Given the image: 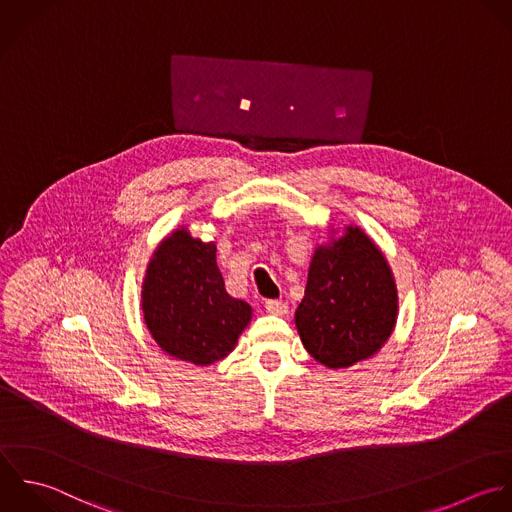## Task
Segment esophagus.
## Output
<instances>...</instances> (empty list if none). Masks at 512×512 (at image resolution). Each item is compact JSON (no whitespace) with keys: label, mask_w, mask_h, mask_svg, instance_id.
Listing matches in <instances>:
<instances>
[{"label":"esophagus","mask_w":512,"mask_h":512,"mask_svg":"<svg viewBox=\"0 0 512 512\" xmlns=\"http://www.w3.org/2000/svg\"><path fill=\"white\" fill-rule=\"evenodd\" d=\"M265 309H267V313H271V315H275V317L287 315V305H285L283 301H277V299L265 301Z\"/></svg>","instance_id":"1"}]
</instances>
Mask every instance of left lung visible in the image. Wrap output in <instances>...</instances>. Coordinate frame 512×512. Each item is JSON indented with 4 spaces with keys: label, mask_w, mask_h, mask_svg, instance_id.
Masks as SVG:
<instances>
[{
    "label": "left lung",
    "mask_w": 512,
    "mask_h": 512,
    "mask_svg": "<svg viewBox=\"0 0 512 512\" xmlns=\"http://www.w3.org/2000/svg\"><path fill=\"white\" fill-rule=\"evenodd\" d=\"M397 287L379 247L359 229L315 249L295 325L309 355L329 369L373 357L397 321Z\"/></svg>",
    "instance_id": "obj_1"
}]
</instances>
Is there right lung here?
Listing matches in <instances>:
<instances>
[{"label":"right lung","instance_id":"add662e5","mask_svg":"<svg viewBox=\"0 0 512 512\" xmlns=\"http://www.w3.org/2000/svg\"><path fill=\"white\" fill-rule=\"evenodd\" d=\"M215 243L173 231L155 249L141 291L145 325L171 357L211 365L227 357L251 321V307L225 291Z\"/></svg>","mask_w":512,"mask_h":512}]
</instances>
